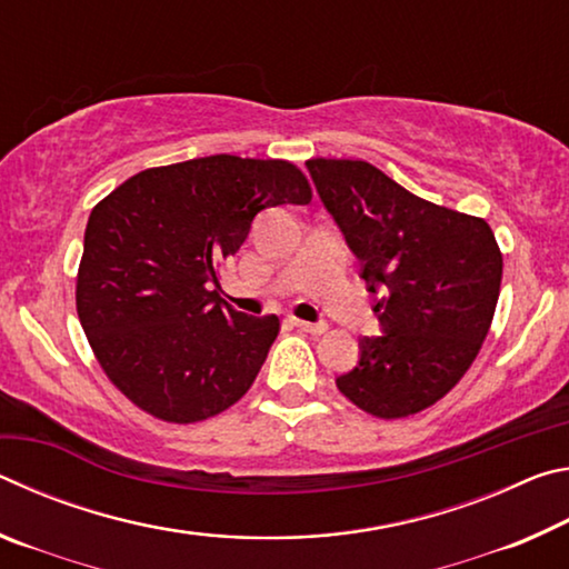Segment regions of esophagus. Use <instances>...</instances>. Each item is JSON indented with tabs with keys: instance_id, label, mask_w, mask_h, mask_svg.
Masks as SVG:
<instances>
[{
	"instance_id": "1",
	"label": "esophagus",
	"mask_w": 569,
	"mask_h": 569,
	"mask_svg": "<svg viewBox=\"0 0 569 569\" xmlns=\"http://www.w3.org/2000/svg\"><path fill=\"white\" fill-rule=\"evenodd\" d=\"M291 323H293V326H298V329H301V331H306V333H316V336H319V333H326V329H329V326H326V323H311V321H303V319H291Z\"/></svg>"
}]
</instances>
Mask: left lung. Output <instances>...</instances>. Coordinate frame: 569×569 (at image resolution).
<instances>
[{
	"label": "left lung",
	"mask_w": 569,
	"mask_h": 569,
	"mask_svg": "<svg viewBox=\"0 0 569 569\" xmlns=\"http://www.w3.org/2000/svg\"><path fill=\"white\" fill-rule=\"evenodd\" d=\"M316 190L361 261L383 336L336 387L377 419L429 409L485 343L502 286V250L485 218L429 203L366 160H306Z\"/></svg>",
	"instance_id": "1"
}]
</instances>
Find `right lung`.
<instances>
[{"mask_svg": "<svg viewBox=\"0 0 569 569\" xmlns=\"http://www.w3.org/2000/svg\"><path fill=\"white\" fill-rule=\"evenodd\" d=\"M288 160L210 156L140 170L92 208L74 303L124 399L168 423L226 411L253 387L281 331L218 293V268L263 208L311 203Z\"/></svg>", "mask_w": 569, "mask_h": 569, "instance_id": "right-lung-1", "label": "right lung"}]
</instances>
